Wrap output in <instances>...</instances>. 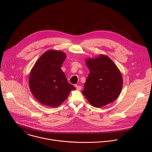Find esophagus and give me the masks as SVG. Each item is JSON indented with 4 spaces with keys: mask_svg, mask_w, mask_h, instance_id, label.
Instances as JSON below:
<instances>
[{
    "mask_svg": "<svg viewBox=\"0 0 152 152\" xmlns=\"http://www.w3.org/2000/svg\"><path fill=\"white\" fill-rule=\"evenodd\" d=\"M75 87L76 88V89H77V90H81V88H82L81 86H80V85H75Z\"/></svg>",
    "mask_w": 152,
    "mask_h": 152,
    "instance_id": "34e87169",
    "label": "esophagus"
}]
</instances>
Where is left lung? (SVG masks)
Segmentation results:
<instances>
[{
	"label": "left lung",
	"instance_id": "left-lung-1",
	"mask_svg": "<svg viewBox=\"0 0 152 152\" xmlns=\"http://www.w3.org/2000/svg\"><path fill=\"white\" fill-rule=\"evenodd\" d=\"M86 65L90 70L82 94L94 107H100L114 102L123 86L121 74L108 56L101 55L88 58Z\"/></svg>",
	"mask_w": 152,
	"mask_h": 152
}]
</instances>
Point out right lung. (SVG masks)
Masks as SVG:
<instances>
[{
    "label": "right lung",
    "instance_id": "obj_1",
    "mask_svg": "<svg viewBox=\"0 0 152 152\" xmlns=\"http://www.w3.org/2000/svg\"><path fill=\"white\" fill-rule=\"evenodd\" d=\"M66 53L50 50L43 53L31 70L29 85L35 98L41 104L56 107L66 100L75 86L68 83L61 69Z\"/></svg>",
    "mask_w": 152,
    "mask_h": 152
}]
</instances>
